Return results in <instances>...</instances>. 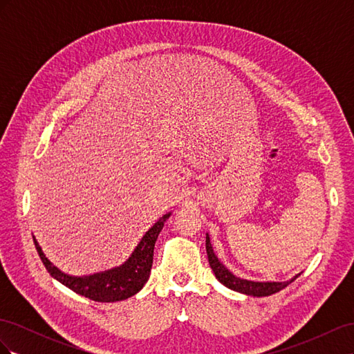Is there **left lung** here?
Here are the masks:
<instances>
[{
    "label": "left lung",
    "mask_w": 354,
    "mask_h": 354,
    "mask_svg": "<svg viewBox=\"0 0 354 354\" xmlns=\"http://www.w3.org/2000/svg\"><path fill=\"white\" fill-rule=\"evenodd\" d=\"M207 245V255H208V261L211 269L216 274L217 279L233 291H238L246 295H254V297H267L272 295L274 292H279L281 289H283L285 286H288L291 282H294L298 276H295L294 279L288 281V282H252V281H246V279H241V277H236L233 273H230L226 267H224L218 259L216 257L212 251V246L209 243V238L207 236L205 241Z\"/></svg>",
    "instance_id": "8db88e82"
}]
</instances>
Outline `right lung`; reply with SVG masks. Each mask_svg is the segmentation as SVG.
Here are the masks:
<instances>
[{
  "label": "right lung",
  "instance_id": "obj_1",
  "mask_svg": "<svg viewBox=\"0 0 354 354\" xmlns=\"http://www.w3.org/2000/svg\"><path fill=\"white\" fill-rule=\"evenodd\" d=\"M168 217L169 214H165L164 217H160L153 226L146 232L143 239L137 245L133 255L125 261V264L108 272L95 273L85 277H73L62 273L57 267H55L48 261L38 242L35 239L34 242L39 259L42 264L46 266L48 273L60 283L72 289L73 292L99 303L121 301V299H127L137 294L147 282L153 263L155 242Z\"/></svg>",
  "mask_w": 354,
  "mask_h": 354
}]
</instances>
